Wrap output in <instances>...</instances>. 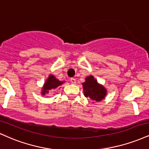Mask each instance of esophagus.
Wrapping results in <instances>:
<instances>
[{
  "label": "esophagus",
  "instance_id": "esophagus-1",
  "mask_svg": "<svg viewBox=\"0 0 149 149\" xmlns=\"http://www.w3.org/2000/svg\"><path fill=\"white\" fill-rule=\"evenodd\" d=\"M76 79H75L74 78H71V79H70V82H71L72 84L76 83Z\"/></svg>",
  "mask_w": 149,
  "mask_h": 149
}]
</instances>
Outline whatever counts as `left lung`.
<instances>
[{
    "instance_id": "obj_1",
    "label": "left lung",
    "mask_w": 149,
    "mask_h": 149,
    "mask_svg": "<svg viewBox=\"0 0 149 149\" xmlns=\"http://www.w3.org/2000/svg\"><path fill=\"white\" fill-rule=\"evenodd\" d=\"M84 93L86 97L96 101H101L106 95V89L103 86L98 84L94 77L90 76L87 77L85 82L82 83Z\"/></svg>"
}]
</instances>
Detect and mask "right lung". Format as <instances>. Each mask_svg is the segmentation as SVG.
<instances>
[{
  "instance_id": "1",
  "label": "right lung",
  "mask_w": 149,
  "mask_h": 149,
  "mask_svg": "<svg viewBox=\"0 0 149 149\" xmlns=\"http://www.w3.org/2000/svg\"><path fill=\"white\" fill-rule=\"evenodd\" d=\"M64 83V82H61L55 78V77L53 75H50L46 82L44 84V87L42 90V95H45L48 94V90H51L52 89H55L56 87Z\"/></svg>"
}]
</instances>
